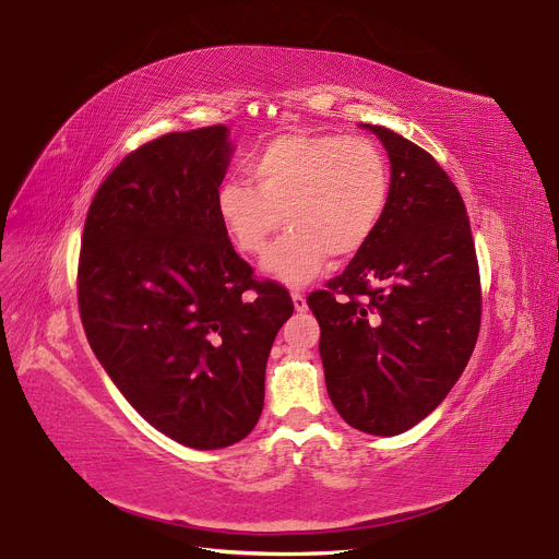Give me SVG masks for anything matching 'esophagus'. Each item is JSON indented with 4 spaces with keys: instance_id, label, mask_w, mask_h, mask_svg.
I'll list each match as a JSON object with an SVG mask.
<instances>
[{
    "instance_id": "esophagus-1",
    "label": "esophagus",
    "mask_w": 559,
    "mask_h": 559,
    "mask_svg": "<svg viewBox=\"0 0 559 559\" xmlns=\"http://www.w3.org/2000/svg\"><path fill=\"white\" fill-rule=\"evenodd\" d=\"M292 304H295V310H297V312H306V310H308L306 295H301V292H292Z\"/></svg>"
}]
</instances>
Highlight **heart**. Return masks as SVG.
<instances>
[{
    "instance_id": "heart-1",
    "label": "heart",
    "mask_w": 559,
    "mask_h": 559,
    "mask_svg": "<svg viewBox=\"0 0 559 559\" xmlns=\"http://www.w3.org/2000/svg\"><path fill=\"white\" fill-rule=\"evenodd\" d=\"M247 169L255 188L240 181L219 186V222L249 255L267 251L285 222L289 228L262 270L292 287L312 281L329 255L358 253L388 209V160L360 135L281 133L249 158Z\"/></svg>"
}]
</instances>
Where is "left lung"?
Segmentation results:
<instances>
[{"label":"left lung","instance_id":"8db88e82","mask_svg":"<svg viewBox=\"0 0 559 559\" xmlns=\"http://www.w3.org/2000/svg\"><path fill=\"white\" fill-rule=\"evenodd\" d=\"M390 156V199L371 240L308 306L340 417L392 437L457 383L480 331V274L464 201L415 142L373 124ZM346 294V300H335Z\"/></svg>","mask_w":559,"mask_h":559}]
</instances>
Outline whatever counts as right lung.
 I'll return each instance as SVG.
<instances>
[{
  "label": "right lung",
  "instance_id": "1",
  "mask_svg": "<svg viewBox=\"0 0 559 559\" xmlns=\"http://www.w3.org/2000/svg\"><path fill=\"white\" fill-rule=\"evenodd\" d=\"M235 144L224 124L142 144L99 186L79 258V310L115 388L190 449L245 439L260 419L264 367L295 312L253 281L217 215Z\"/></svg>",
  "mask_w": 559,
  "mask_h": 559
}]
</instances>
